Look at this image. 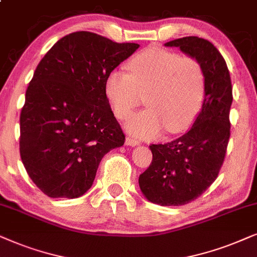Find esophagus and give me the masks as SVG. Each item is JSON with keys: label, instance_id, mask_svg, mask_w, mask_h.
Wrapping results in <instances>:
<instances>
[{"label": "esophagus", "instance_id": "obj_1", "mask_svg": "<svg viewBox=\"0 0 257 257\" xmlns=\"http://www.w3.org/2000/svg\"><path fill=\"white\" fill-rule=\"evenodd\" d=\"M125 145L131 146V147H135V146L140 145V141H138V140H135L133 138H126L125 139Z\"/></svg>", "mask_w": 257, "mask_h": 257}]
</instances>
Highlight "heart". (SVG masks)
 Listing matches in <instances>:
<instances>
[{
  "label": "heart",
  "instance_id": "heart-1",
  "mask_svg": "<svg viewBox=\"0 0 257 257\" xmlns=\"http://www.w3.org/2000/svg\"><path fill=\"white\" fill-rule=\"evenodd\" d=\"M131 74L112 69L104 80V94L116 117L132 115L146 94L147 109L125 123L139 139H152L164 129L184 131L196 117L204 96V71L196 59L175 51L149 47L128 62Z\"/></svg>",
  "mask_w": 257,
  "mask_h": 257
}]
</instances>
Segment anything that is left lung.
Segmentation results:
<instances>
[{"label":"left lung","mask_w":257,"mask_h":257,"mask_svg":"<svg viewBox=\"0 0 257 257\" xmlns=\"http://www.w3.org/2000/svg\"><path fill=\"white\" fill-rule=\"evenodd\" d=\"M164 46L180 48L201 63L206 81L204 96L186 134L175 141L150 146L152 164L140 175L139 184L150 202L182 206L206 191L220 172L230 136L232 89L227 63L209 41L188 36Z\"/></svg>","instance_id":"8db88e82"}]
</instances>
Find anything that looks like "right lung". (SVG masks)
Returning <instances> with one entry per match:
<instances>
[{
    "instance_id": "add662e5",
    "label": "right lung",
    "mask_w": 257,
    "mask_h": 257,
    "mask_svg": "<svg viewBox=\"0 0 257 257\" xmlns=\"http://www.w3.org/2000/svg\"><path fill=\"white\" fill-rule=\"evenodd\" d=\"M139 47L76 32L41 60L20 116V154L30 179L49 197L87 193L102 157L124 143L104 80Z\"/></svg>"
}]
</instances>
